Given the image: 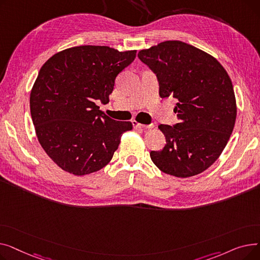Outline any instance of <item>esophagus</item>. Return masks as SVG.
Segmentation results:
<instances>
[{"label": "esophagus", "instance_id": "34e87169", "mask_svg": "<svg viewBox=\"0 0 260 260\" xmlns=\"http://www.w3.org/2000/svg\"><path fill=\"white\" fill-rule=\"evenodd\" d=\"M133 125H134L135 127H137V128H153V127H154V124L144 125V124H141V123H139L138 121H136V120L133 121Z\"/></svg>", "mask_w": 260, "mask_h": 260}]
</instances>
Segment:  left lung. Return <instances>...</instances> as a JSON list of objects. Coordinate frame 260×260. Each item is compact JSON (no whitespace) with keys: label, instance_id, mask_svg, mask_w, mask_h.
<instances>
[{"label":"left lung","instance_id":"8db88e82","mask_svg":"<svg viewBox=\"0 0 260 260\" xmlns=\"http://www.w3.org/2000/svg\"><path fill=\"white\" fill-rule=\"evenodd\" d=\"M156 74L161 98L177 100L174 126L160 124L162 151L151 159L163 173L187 178L209 169L219 158L233 132L237 106L233 84L213 56L181 41H165L138 52Z\"/></svg>","mask_w":260,"mask_h":260}]
</instances>
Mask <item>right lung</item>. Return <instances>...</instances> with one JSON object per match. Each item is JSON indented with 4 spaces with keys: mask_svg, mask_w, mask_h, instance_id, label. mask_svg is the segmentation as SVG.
Instances as JSON below:
<instances>
[{
    "mask_svg": "<svg viewBox=\"0 0 260 260\" xmlns=\"http://www.w3.org/2000/svg\"><path fill=\"white\" fill-rule=\"evenodd\" d=\"M136 50L83 45L53 54L30 91V114L38 140L63 171L84 176L103 169L132 122L106 116L95 102H109L119 73Z\"/></svg>",
    "mask_w": 260,
    "mask_h": 260,
    "instance_id": "right-lung-1",
    "label": "right lung"
}]
</instances>
